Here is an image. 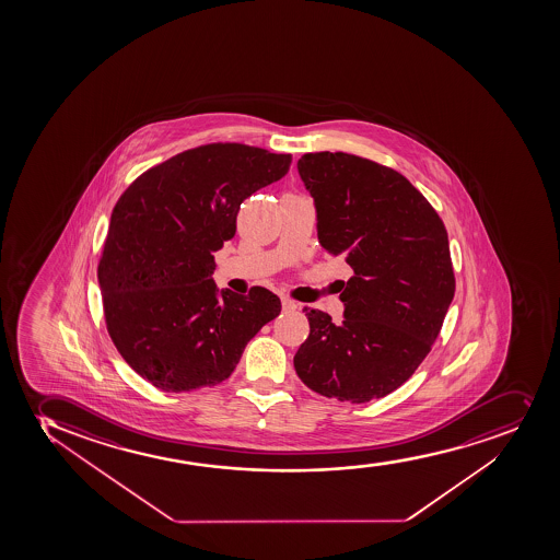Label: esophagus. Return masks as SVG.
Here are the masks:
<instances>
[{
	"label": "esophagus",
	"mask_w": 560,
	"mask_h": 560,
	"mask_svg": "<svg viewBox=\"0 0 560 560\" xmlns=\"http://www.w3.org/2000/svg\"><path fill=\"white\" fill-rule=\"evenodd\" d=\"M281 303H283V311L290 313V311H295L298 305H295V301L290 300V298H281Z\"/></svg>",
	"instance_id": "34e87169"
}]
</instances>
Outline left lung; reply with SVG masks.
I'll return each mask as SVG.
<instances>
[{
	"instance_id": "1",
	"label": "left lung",
	"mask_w": 560,
	"mask_h": 560,
	"mask_svg": "<svg viewBox=\"0 0 560 560\" xmlns=\"http://www.w3.org/2000/svg\"><path fill=\"white\" fill-rule=\"evenodd\" d=\"M318 241L353 270L342 324L305 307L311 332L294 368L311 390L366 404L396 390L428 357L455 295L444 222L396 170L316 151L298 161Z\"/></svg>"
}]
</instances>
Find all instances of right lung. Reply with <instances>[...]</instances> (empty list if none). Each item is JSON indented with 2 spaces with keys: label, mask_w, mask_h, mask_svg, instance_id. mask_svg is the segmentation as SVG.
Returning a JSON list of instances; mask_svg holds the SVG:
<instances>
[{
  "label": "right lung",
  "mask_w": 560,
  "mask_h": 560,
  "mask_svg": "<svg viewBox=\"0 0 560 560\" xmlns=\"http://www.w3.org/2000/svg\"><path fill=\"white\" fill-rule=\"evenodd\" d=\"M290 163V153L255 145H199L144 172L116 201L97 265L103 314L124 361L151 385L179 394L222 383L281 313L262 287L218 298L212 273L242 201Z\"/></svg>",
  "instance_id": "obj_1"
}]
</instances>
